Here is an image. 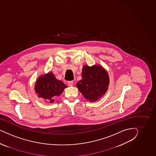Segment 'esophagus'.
<instances>
[{"label": "esophagus", "mask_w": 156, "mask_h": 156, "mask_svg": "<svg viewBox=\"0 0 156 156\" xmlns=\"http://www.w3.org/2000/svg\"><path fill=\"white\" fill-rule=\"evenodd\" d=\"M67 84L69 86H73V81H69L67 82Z\"/></svg>", "instance_id": "esophagus-1"}]
</instances>
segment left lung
<instances>
[{"label": "left lung", "instance_id": "8db88e82", "mask_svg": "<svg viewBox=\"0 0 156 156\" xmlns=\"http://www.w3.org/2000/svg\"><path fill=\"white\" fill-rule=\"evenodd\" d=\"M82 78L76 83V86L85 98L89 101L94 102L99 99L108 89V74L101 66H83Z\"/></svg>", "mask_w": 156, "mask_h": 156}]
</instances>
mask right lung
Here are the masks:
<instances>
[{"label": "right lung", "instance_id": "1", "mask_svg": "<svg viewBox=\"0 0 156 156\" xmlns=\"http://www.w3.org/2000/svg\"><path fill=\"white\" fill-rule=\"evenodd\" d=\"M66 87L62 81L58 80L52 73H49L38 78L35 89L39 97L48 99L52 103L54 98L61 94Z\"/></svg>", "mask_w": 156, "mask_h": 156}]
</instances>
